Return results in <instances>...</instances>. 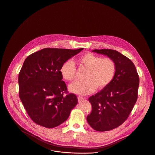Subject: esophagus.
Segmentation results:
<instances>
[{
	"label": "esophagus",
	"mask_w": 155,
	"mask_h": 155,
	"mask_svg": "<svg viewBox=\"0 0 155 155\" xmlns=\"http://www.w3.org/2000/svg\"><path fill=\"white\" fill-rule=\"evenodd\" d=\"M84 99V97H81V96H78V101H81L82 100H83Z\"/></svg>",
	"instance_id": "obj_1"
}]
</instances>
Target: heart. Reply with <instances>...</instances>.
<instances>
[{"instance_id":"obj_1","label":"heart","mask_w":155,"mask_h":155,"mask_svg":"<svg viewBox=\"0 0 155 155\" xmlns=\"http://www.w3.org/2000/svg\"><path fill=\"white\" fill-rule=\"evenodd\" d=\"M79 61L87 69L84 78L82 81H77L69 86L72 93L78 95H87L94 92L97 87L104 89L113 80L117 71V64L114 60L104 58L88 53L81 56ZM61 76L68 81L76 78L77 69L72 60L66 61L61 66Z\"/></svg>"}]
</instances>
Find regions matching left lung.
Instances as JSON below:
<instances>
[{"label": "left lung", "instance_id": "8db88e82", "mask_svg": "<svg viewBox=\"0 0 155 155\" xmlns=\"http://www.w3.org/2000/svg\"><path fill=\"white\" fill-rule=\"evenodd\" d=\"M92 51L114 60L117 71L112 82L89 98L91 113L87 116L89 125L98 131L113 130L128 118L137 98L139 78L134 63L119 51L95 49Z\"/></svg>", "mask_w": 155, "mask_h": 155}]
</instances>
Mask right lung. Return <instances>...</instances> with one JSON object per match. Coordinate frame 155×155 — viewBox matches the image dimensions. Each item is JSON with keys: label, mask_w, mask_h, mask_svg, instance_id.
I'll list each match as a JSON object with an SVG mask.
<instances>
[{"label": "right lung", "mask_w": 155, "mask_h": 155, "mask_svg": "<svg viewBox=\"0 0 155 155\" xmlns=\"http://www.w3.org/2000/svg\"><path fill=\"white\" fill-rule=\"evenodd\" d=\"M83 49L45 48L24 61L18 77L19 97L36 124L55 128L68 119L77 104L75 94L64 95L67 93V86L62 81L60 68Z\"/></svg>", "instance_id": "1"}]
</instances>
